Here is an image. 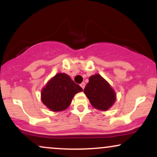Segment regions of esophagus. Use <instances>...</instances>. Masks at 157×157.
I'll list each match as a JSON object with an SVG mask.
<instances>
[{
  "label": "esophagus",
  "mask_w": 157,
  "mask_h": 157,
  "mask_svg": "<svg viewBox=\"0 0 157 157\" xmlns=\"http://www.w3.org/2000/svg\"><path fill=\"white\" fill-rule=\"evenodd\" d=\"M80 86H81V88H82V89H84L85 86H86V83H85V82H82V83L80 84Z\"/></svg>",
  "instance_id": "1"
}]
</instances>
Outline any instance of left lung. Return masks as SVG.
<instances>
[{
    "instance_id": "obj_1",
    "label": "left lung",
    "mask_w": 157,
    "mask_h": 157,
    "mask_svg": "<svg viewBox=\"0 0 157 157\" xmlns=\"http://www.w3.org/2000/svg\"><path fill=\"white\" fill-rule=\"evenodd\" d=\"M84 94L94 109L108 111L117 100V94L111 86L99 74L89 77Z\"/></svg>"
}]
</instances>
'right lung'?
Instances as JSON below:
<instances>
[{
	"mask_svg": "<svg viewBox=\"0 0 157 157\" xmlns=\"http://www.w3.org/2000/svg\"><path fill=\"white\" fill-rule=\"evenodd\" d=\"M82 91L68 75L58 73L41 90V101L50 111H62L70 105L75 95Z\"/></svg>",
	"mask_w": 157,
	"mask_h": 157,
	"instance_id": "1",
	"label": "right lung"
}]
</instances>
